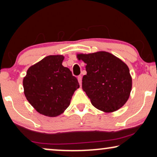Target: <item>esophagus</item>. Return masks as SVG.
I'll return each instance as SVG.
<instances>
[{
    "label": "esophagus",
    "mask_w": 157,
    "mask_h": 157,
    "mask_svg": "<svg viewBox=\"0 0 157 157\" xmlns=\"http://www.w3.org/2000/svg\"><path fill=\"white\" fill-rule=\"evenodd\" d=\"M78 81L79 84H80V86H81V83H82V76H78Z\"/></svg>",
    "instance_id": "obj_1"
}]
</instances>
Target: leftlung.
Here are the masks:
<instances>
[{
  "instance_id": "1",
  "label": "left lung",
  "mask_w": 157,
  "mask_h": 157,
  "mask_svg": "<svg viewBox=\"0 0 157 157\" xmlns=\"http://www.w3.org/2000/svg\"><path fill=\"white\" fill-rule=\"evenodd\" d=\"M77 59L86 64L82 89L94 107L111 113L126 104L132 91V78L124 62L106 51L79 53Z\"/></svg>"
}]
</instances>
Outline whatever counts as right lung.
Returning a JSON list of instances; mask_svg holds the SVG:
<instances>
[{"label":"right lung","instance_id":"obj_1","mask_svg":"<svg viewBox=\"0 0 157 157\" xmlns=\"http://www.w3.org/2000/svg\"><path fill=\"white\" fill-rule=\"evenodd\" d=\"M63 59L62 55L48 56L31 66L23 78L25 98L38 113L46 117L63 113L79 88L77 78L62 65Z\"/></svg>","mask_w":157,"mask_h":157}]
</instances>
